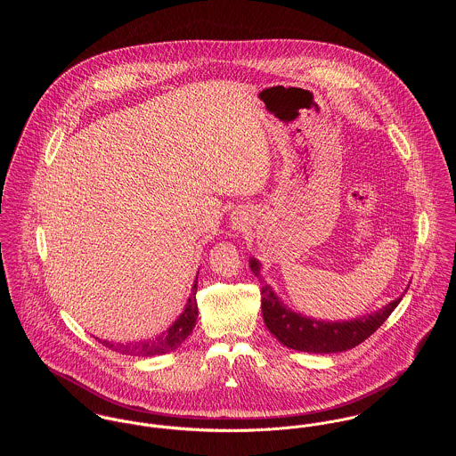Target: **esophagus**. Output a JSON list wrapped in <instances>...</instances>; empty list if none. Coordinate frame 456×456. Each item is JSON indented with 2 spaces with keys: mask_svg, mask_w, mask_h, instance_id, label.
Instances as JSON below:
<instances>
[{
  "mask_svg": "<svg viewBox=\"0 0 456 456\" xmlns=\"http://www.w3.org/2000/svg\"><path fill=\"white\" fill-rule=\"evenodd\" d=\"M242 228H244V219H242V217H233V219H232V230L240 232Z\"/></svg>",
  "mask_w": 456,
  "mask_h": 456,
  "instance_id": "obj_1",
  "label": "esophagus"
}]
</instances>
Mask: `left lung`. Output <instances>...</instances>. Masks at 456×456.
I'll list each match as a JSON object with an SVG mask.
<instances>
[{
	"mask_svg": "<svg viewBox=\"0 0 456 456\" xmlns=\"http://www.w3.org/2000/svg\"><path fill=\"white\" fill-rule=\"evenodd\" d=\"M249 266L256 277H261L260 261L249 258ZM261 282V313L270 333L289 349L316 354L342 353L362 344L387 322L403 297L402 293L383 309L363 314L360 318H353L349 322H325L291 311L288 304H284V300L273 291V288L266 284V281Z\"/></svg>",
	"mask_w": 456,
	"mask_h": 456,
	"instance_id": "obj_1",
	"label": "left lung"
}]
</instances>
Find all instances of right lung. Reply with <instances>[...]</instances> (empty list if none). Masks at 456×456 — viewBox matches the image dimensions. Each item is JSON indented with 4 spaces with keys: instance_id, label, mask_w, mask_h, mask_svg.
I'll list each match as a JSON object with an SVG mask.
<instances>
[{
    "instance_id": "obj_1",
    "label": "right lung",
    "mask_w": 456,
    "mask_h": 456,
    "mask_svg": "<svg viewBox=\"0 0 456 456\" xmlns=\"http://www.w3.org/2000/svg\"><path fill=\"white\" fill-rule=\"evenodd\" d=\"M196 291H198V275L195 277L193 288H191V295L183 309V313L177 316V320L168 326L161 335L154 337V338H147L142 342H134V344H114L109 340H98L118 353L123 354H130V356H156V354H167L170 351H175L193 331L196 325V318H198V305H196Z\"/></svg>"
}]
</instances>
